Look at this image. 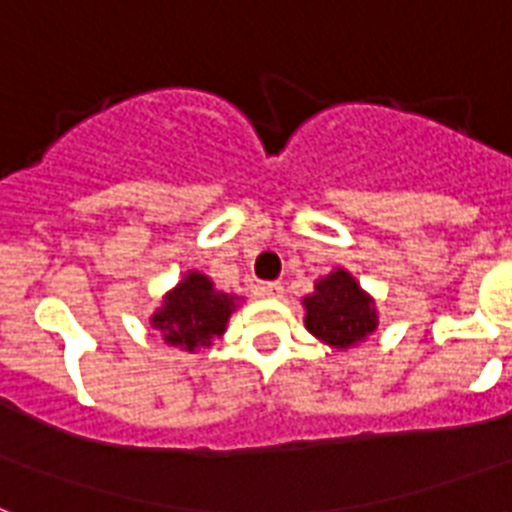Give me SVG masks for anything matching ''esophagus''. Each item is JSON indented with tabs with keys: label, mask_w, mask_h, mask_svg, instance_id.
<instances>
[{
	"label": "esophagus",
	"mask_w": 512,
	"mask_h": 512,
	"mask_svg": "<svg viewBox=\"0 0 512 512\" xmlns=\"http://www.w3.org/2000/svg\"><path fill=\"white\" fill-rule=\"evenodd\" d=\"M257 295L260 297H271V300H279L284 295V287L279 281H265V284H257Z\"/></svg>",
	"instance_id": "34e87169"
}]
</instances>
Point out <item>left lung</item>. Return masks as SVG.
Returning a JSON list of instances; mask_svg holds the SVG:
<instances>
[{"label":"left lung","mask_w":512,"mask_h":512,"mask_svg":"<svg viewBox=\"0 0 512 512\" xmlns=\"http://www.w3.org/2000/svg\"><path fill=\"white\" fill-rule=\"evenodd\" d=\"M305 329L329 348L348 350L372 337L380 324L374 297L366 292L353 273L335 268L313 284L303 297Z\"/></svg>","instance_id":"left-lung-1"}]
</instances>
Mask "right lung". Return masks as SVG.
Returning a JSON list of instances; mask_svg holds the SVG:
<instances>
[{
    "label": "right lung",
    "mask_w": 512,
    "mask_h": 512,
    "mask_svg": "<svg viewBox=\"0 0 512 512\" xmlns=\"http://www.w3.org/2000/svg\"><path fill=\"white\" fill-rule=\"evenodd\" d=\"M241 297L223 292L201 271H185L148 319L167 345L188 353L212 348L215 337H223Z\"/></svg>",
    "instance_id": "obj_1"
}]
</instances>
